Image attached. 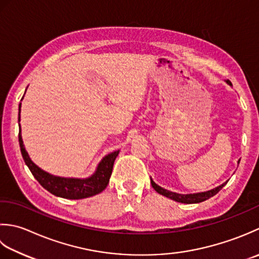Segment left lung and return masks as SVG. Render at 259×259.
Listing matches in <instances>:
<instances>
[{
    "label": "left lung",
    "mask_w": 259,
    "mask_h": 259,
    "mask_svg": "<svg viewBox=\"0 0 259 259\" xmlns=\"http://www.w3.org/2000/svg\"><path fill=\"white\" fill-rule=\"evenodd\" d=\"M227 82L231 85V82L229 80H227ZM151 184L153 189L155 190L157 193L162 194V196H164L166 198H170L174 201H178V202H181V203H199V202H202L205 201V200H208L209 198L213 197L214 194H217L221 189H223L227 182L223 183L221 186L214 188L212 190H210V191L207 192H201V193H193V194H179L176 192H171V191H167V190L161 188L160 186H157L156 183L153 182V180H151Z\"/></svg>",
    "instance_id": "1"
}]
</instances>
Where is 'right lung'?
Returning a JSON list of instances; mask_svg holds the SVG:
<instances>
[{
    "instance_id": "right-lung-1",
    "label": "right lung",
    "mask_w": 259,
    "mask_h": 259,
    "mask_svg": "<svg viewBox=\"0 0 259 259\" xmlns=\"http://www.w3.org/2000/svg\"><path fill=\"white\" fill-rule=\"evenodd\" d=\"M20 110L21 103L19 106V122H20ZM19 143L21 153H22L23 160L25 164L28 165L29 170L33 174L35 180L38 181L47 191L55 194L57 197L65 198V199H83L95 196L107 187L109 182V178L112 176L113 165L116 156L118 155L119 151L110 153L107 156H105L99 163L97 171L95 172L93 177L88 179H67L51 176V174L42 171L40 167L36 166L34 163L30 160V157L26 153L22 137H21V127L19 132Z\"/></svg>"
}]
</instances>
